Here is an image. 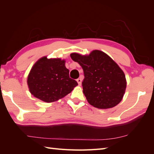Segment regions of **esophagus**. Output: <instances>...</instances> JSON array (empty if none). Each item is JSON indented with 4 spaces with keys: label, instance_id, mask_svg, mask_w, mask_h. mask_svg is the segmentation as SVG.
Returning <instances> with one entry per match:
<instances>
[{
    "label": "esophagus",
    "instance_id": "obj_1",
    "mask_svg": "<svg viewBox=\"0 0 154 154\" xmlns=\"http://www.w3.org/2000/svg\"><path fill=\"white\" fill-rule=\"evenodd\" d=\"M76 81H77V82H78V85H81V84H82V79L80 78H78L77 80H76Z\"/></svg>",
    "mask_w": 154,
    "mask_h": 154
}]
</instances>
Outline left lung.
<instances>
[{
  "label": "left lung",
  "instance_id": "left-lung-1",
  "mask_svg": "<svg viewBox=\"0 0 154 154\" xmlns=\"http://www.w3.org/2000/svg\"><path fill=\"white\" fill-rule=\"evenodd\" d=\"M70 56L83 70V92L88 103L97 109H106L120 103L127 80L122 69L108 54L94 50L88 55L73 53Z\"/></svg>",
  "mask_w": 154,
  "mask_h": 154
}]
</instances>
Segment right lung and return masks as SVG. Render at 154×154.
Returning a JSON list of instances; mask_svg holds the SVG:
<instances>
[{
  "label": "right lung",
  "mask_w": 154,
  "mask_h": 154,
  "mask_svg": "<svg viewBox=\"0 0 154 154\" xmlns=\"http://www.w3.org/2000/svg\"><path fill=\"white\" fill-rule=\"evenodd\" d=\"M61 58L43 57L32 67L27 76L29 92L46 103L57 101L69 94L78 85L69 78V71Z\"/></svg>",
  "instance_id": "obj_1"
}]
</instances>
